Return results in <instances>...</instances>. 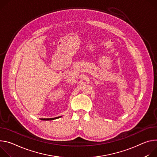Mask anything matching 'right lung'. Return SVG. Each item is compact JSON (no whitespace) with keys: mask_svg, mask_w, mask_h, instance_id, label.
I'll return each instance as SVG.
<instances>
[{"mask_svg":"<svg viewBox=\"0 0 157 157\" xmlns=\"http://www.w3.org/2000/svg\"><path fill=\"white\" fill-rule=\"evenodd\" d=\"M61 117H56V118H42V120H54V119H56L58 118H60Z\"/></svg>","mask_w":157,"mask_h":157,"instance_id":"obj_1","label":"right lung"}]
</instances>
